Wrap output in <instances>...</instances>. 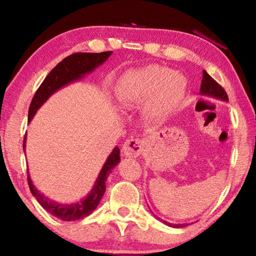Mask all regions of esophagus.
I'll return each instance as SVG.
<instances>
[{"mask_svg": "<svg viewBox=\"0 0 256 256\" xmlns=\"http://www.w3.org/2000/svg\"><path fill=\"white\" fill-rule=\"evenodd\" d=\"M144 150V141L140 138H130L123 144L122 151L125 157L136 158Z\"/></svg>", "mask_w": 256, "mask_h": 256, "instance_id": "esophagus-1", "label": "esophagus"}]
</instances>
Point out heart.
<instances>
[{
	"label": "heart",
	"mask_w": 256,
	"mask_h": 256,
	"mask_svg": "<svg viewBox=\"0 0 256 256\" xmlns=\"http://www.w3.org/2000/svg\"><path fill=\"white\" fill-rule=\"evenodd\" d=\"M186 86V79L180 73L150 64L124 73L120 79L116 97L123 107L140 105L148 98L146 114L154 120H162L178 107Z\"/></svg>",
	"instance_id": "1"
}]
</instances>
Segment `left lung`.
Segmentation results:
<instances>
[{
	"label": "left lung",
	"mask_w": 256,
	"mask_h": 256,
	"mask_svg": "<svg viewBox=\"0 0 256 256\" xmlns=\"http://www.w3.org/2000/svg\"><path fill=\"white\" fill-rule=\"evenodd\" d=\"M200 94L202 96H208L211 98L219 99V100H222V102H228V96L222 86L216 84V82L212 79L209 74H208L206 71H203ZM162 222L164 224H167V226L172 227V228H183L188 226V224H170L168 222H164V220H162Z\"/></svg>",
	"instance_id": "8db88e82"
}]
</instances>
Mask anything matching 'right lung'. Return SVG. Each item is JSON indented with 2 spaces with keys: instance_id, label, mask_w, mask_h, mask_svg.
<instances>
[{
  "instance_id": "1",
  "label": "right lung",
  "mask_w": 256,
  "mask_h": 256,
  "mask_svg": "<svg viewBox=\"0 0 256 256\" xmlns=\"http://www.w3.org/2000/svg\"><path fill=\"white\" fill-rule=\"evenodd\" d=\"M112 52H102V53H76L64 58L62 62H60L53 70L50 72V74L45 78L40 88L34 94V96L30 104L28 112V120H32L37 110L44 105L52 94L58 92L63 86L76 82L78 80L84 78L86 74L94 72L98 66H100L108 60ZM26 140L27 136H24V150L26 151ZM120 162V148L115 146L110 154L108 156L107 160L104 164L102 170L99 172L98 177L92 188L88 193V196L82 198L80 201L72 203H58L56 201L50 200L44 194L40 192L34 185L32 177L29 175V170H27L28 184L30 192L36 198L38 203L44 208V209L63 222H74L89 216L92 212L98 206L106 190V180L108 175L110 174L112 168L118 166Z\"/></svg>"
}]
</instances>
